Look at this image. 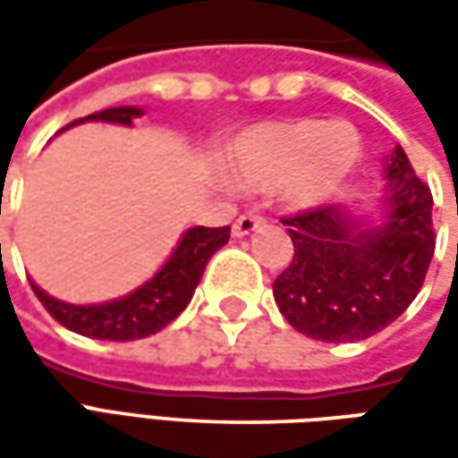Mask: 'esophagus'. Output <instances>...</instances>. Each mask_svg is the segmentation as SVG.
<instances>
[{
  "instance_id": "1",
  "label": "esophagus",
  "mask_w": 458,
  "mask_h": 458,
  "mask_svg": "<svg viewBox=\"0 0 458 458\" xmlns=\"http://www.w3.org/2000/svg\"><path fill=\"white\" fill-rule=\"evenodd\" d=\"M262 226H265V219H262V216H255V214H242V216L234 221V226H232V234H234V237H250L252 232L262 229Z\"/></svg>"
}]
</instances>
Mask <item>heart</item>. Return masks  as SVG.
I'll return each instance as SVG.
<instances>
[{
	"instance_id": "obj_1",
	"label": "heart",
	"mask_w": 458,
	"mask_h": 458,
	"mask_svg": "<svg viewBox=\"0 0 458 458\" xmlns=\"http://www.w3.org/2000/svg\"><path fill=\"white\" fill-rule=\"evenodd\" d=\"M361 157V137L349 122L283 119L239 132L226 165L244 191H275L280 201L310 211L334 199Z\"/></svg>"
}]
</instances>
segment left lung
I'll return each instance as SVG.
<instances>
[{"label":"left lung","mask_w":458,"mask_h":458,"mask_svg":"<svg viewBox=\"0 0 458 458\" xmlns=\"http://www.w3.org/2000/svg\"><path fill=\"white\" fill-rule=\"evenodd\" d=\"M431 211V191L395 145L377 219L336 203L283 221L295 255L273 285L280 313L318 342L375 336L420 293L436 247Z\"/></svg>","instance_id":"left-lung-1"}]
</instances>
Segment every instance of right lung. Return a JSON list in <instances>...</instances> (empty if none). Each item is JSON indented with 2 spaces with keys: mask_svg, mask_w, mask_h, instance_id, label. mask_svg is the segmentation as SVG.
I'll list each match as a JSON object with an SVG mask.
<instances>
[{
  "mask_svg": "<svg viewBox=\"0 0 458 458\" xmlns=\"http://www.w3.org/2000/svg\"><path fill=\"white\" fill-rule=\"evenodd\" d=\"M142 114L145 109L140 106H112V109H104V112L83 116L79 122L68 124V130L83 122H109V124L132 127L134 119ZM226 242H229V226L185 229L181 242L165 259V265L152 275L150 280H145L132 293L106 301V303H91V306L65 303L61 298L47 295L38 283L30 280V285L40 298V303L47 308V313L65 328L89 339L134 342V339L157 334L160 328H165L170 321H175L183 313L196 293V285L201 283L208 259Z\"/></svg>",
  "mask_w": 458,
  "mask_h": 458,
  "instance_id": "add662e5",
  "label": "right lung"
}]
</instances>
